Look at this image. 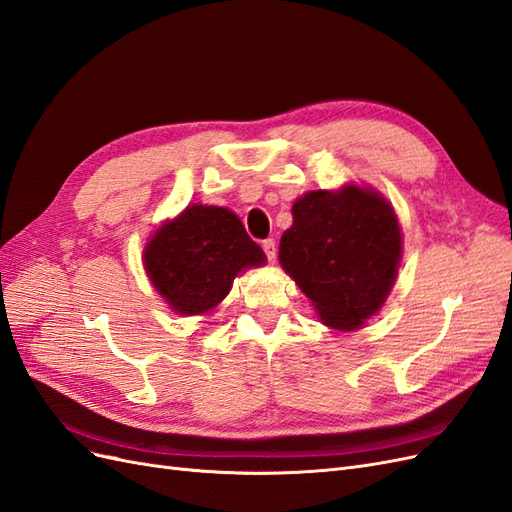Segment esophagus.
Segmentation results:
<instances>
[{
    "instance_id": "1",
    "label": "esophagus",
    "mask_w": 512,
    "mask_h": 512,
    "mask_svg": "<svg viewBox=\"0 0 512 512\" xmlns=\"http://www.w3.org/2000/svg\"><path fill=\"white\" fill-rule=\"evenodd\" d=\"M262 250H265L267 258L273 262V260H275V254H277V245H275V239H265V241H262Z\"/></svg>"
}]
</instances>
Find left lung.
<instances>
[{"instance_id":"8db88e82","label":"left lung","mask_w":512,"mask_h":512,"mask_svg":"<svg viewBox=\"0 0 512 512\" xmlns=\"http://www.w3.org/2000/svg\"><path fill=\"white\" fill-rule=\"evenodd\" d=\"M292 218L280 241L282 269L327 327L361 329L397 277L401 230L391 203L376 190L344 185L303 194Z\"/></svg>"}]
</instances>
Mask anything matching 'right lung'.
Segmentation results:
<instances>
[{"mask_svg":"<svg viewBox=\"0 0 512 512\" xmlns=\"http://www.w3.org/2000/svg\"><path fill=\"white\" fill-rule=\"evenodd\" d=\"M235 213L188 205L164 222L143 250L149 282L177 314H207L232 288L237 273L265 265Z\"/></svg>","mask_w":512,"mask_h":512,"instance_id":"add662e5","label":"right lung"}]
</instances>
